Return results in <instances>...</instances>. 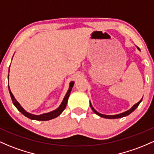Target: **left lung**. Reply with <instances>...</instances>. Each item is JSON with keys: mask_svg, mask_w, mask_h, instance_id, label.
<instances>
[{"mask_svg": "<svg viewBox=\"0 0 154 154\" xmlns=\"http://www.w3.org/2000/svg\"><path fill=\"white\" fill-rule=\"evenodd\" d=\"M137 48L138 50H139L140 51V50L139 47H137ZM142 100H143V99H141V100H140V102H138L137 103V104H134V105H133L132 107H131V108H130V109H129V110L126 111V112H122V113H120V114H117V115H112V116H109V115H104V114H101V113H99V112H97V111H96V109H94V107H93V106H92V104H91V102H90V106H91V109H92V110L94 111V112H95L96 115H98V116H100V117H102V118H108V119H116V118H120L125 117V116H129V114H131V113L133 111H134V110H135V109H136V108L138 106H139V104H140V102H142Z\"/></svg>", "mask_w": 154, "mask_h": 154, "instance_id": "1", "label": "left lung"}]
</instances>
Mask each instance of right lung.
I'll return each mask as SVG.
<instances>
[{"label": "right lung", "instance_id": "obj_1", "mask_svg": "<svg viewBox=\"0 0 154 154\" xmlns=\"http://www.w3.org/2000/svg\"><path fill=\"white\" fill-rule=\"evenodd\" d=\"M8 72H9V69H8ZM8 76H9V74H8ZM74 81H72V82L69 83V90L66 92V94L65 96H64L60 105L59 106L57 109H55V110H52L50 112L44 113V114H42V115H33V114H31V113L28 112L26 110H25V109H23V107L20 105V103L18 102L16 100V99L14 98V95H13L11 90H10L9 85H8V91H9L10 96H11V100H12V102L13 104H14V105L17 107V109L18 110L22 113V114L24 115L25 117L30 118V119L31 120H36V121H49V120L53 119V118L58 117V116H60V115L61 114L62 112H63L64 109H65L66 107L67 102H68L69 97V96H70V93L71 91H72V88H73L74 86Z\"/></svg>", "mask_w": 154, "mask_h": 154}]
</instances>
